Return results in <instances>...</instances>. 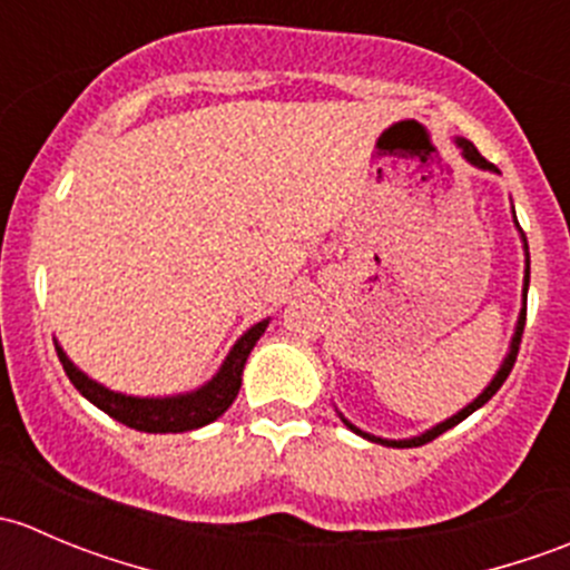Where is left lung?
Wrapping results in <instances>:
<instances>
[{"label": "left lung", "instance_id": "8db88e82", "mask_svg": "<svg viewBox=\"0 0 570 570\" xmlns=\"http://www.w3.org/2000/svg\"><path fill=\"white\" fill-rule=\"evenodd\" d=\"M458 146L463 148V157L469 159L471 165H476V168H485V170H497L493 168V163H488L485 157H482L480 151H476L474 148V142H469V140H458ZM524 248H527V239H524ZM530 250V248H527ZM527 289H530V253H527V275H524V301H527ZM524 325H527V306L521 308V317H519V327H515V336H513V344H510V353H508V358H504V364H502V370L497 372V377H493L491 381V386L485 389V392H482L480 396H476L474 402H471V405H465L461 413H455V416L452 419H446V422H441V424H435L433 430H428V433L424 435H419V439H407V441H386V439H377V435H370V433H364V430H358L355 428V424H350L347 419H342L344 424H347L350 430H353V433H358V435H364V439H370V441H375V444H383V446H422V444H428V441H433V439H439L441 433H446V430L450 428H455V424H461L465 416H471V413L476 411V407H482L485 405L488 400H491L493 394L499 392V389H502V383L508 381V375H510V370H513V364H515V355H519V347H521V336H524Z\"/></svg>", "mask_w": 570, "mask_h": 570}]
</instances>
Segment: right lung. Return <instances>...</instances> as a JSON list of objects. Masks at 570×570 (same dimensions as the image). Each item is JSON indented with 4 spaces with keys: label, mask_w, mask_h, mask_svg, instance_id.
Segmentation results:
<instances>
[{
    "label": "right lung",
    "mask_w": 570,
    "mask_h": 570,
    "mask_svg": "<svg viewBox=\"0 0 570 570\" xmlns=\"http://www.w3.org/2000/svg\"><path fill=\"white\" fill-rule=\"evenodd\" d=\"M267 327V320L253 325L237 344L228 353L226 364L220 366L212 383H206L204 389L193 394L181 396H165V400H140V396H126L115 394L109 389L99 386V383L90 381L88 375L77 370L71 361L66 358L60 347H57V355L62 361V370H66L68 381L77 386V392L85 396V400L94 402L96 407L109 413L115 422L126 424L131 430H140V433H187V430H198L204 424L215 422L217 416L228 411L234 400H237L239 386H243V370L245 361H248L253 344L258 342V336Z\"/></svg>",
    "instance_id": "right-lung-1"
}]
</instances>
